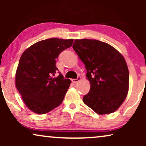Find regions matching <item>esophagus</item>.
<instances>
[{"instance_id":"obj_1","label":"esophagus","mask_w":146,"mask_h":146,"mask_svg":"<svg viewBox=\"0 0 146 146\" xmlns=\"http://www.w3.org/2000/svg\"><path fill=\"white\" fill-rule=\"evenodd\" d=\"M80 79H81V78H80V76H78V78L76 79H72V82L73 83H77L78 82H79L80 80Z\"/></svg>"}]
</instances>
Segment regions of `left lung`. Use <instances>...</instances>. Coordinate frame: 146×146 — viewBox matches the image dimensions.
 Returning a JSON list of instances; mask_svg holds the SVG:
<instances>
[{"label":"left lung","mask_w":146,"mask_h":146,"mask_svg":"<svg viewBox=\"0 0 146 146\" xmlns=\"http://www.w3.org/2000/svg\"><path fill=\"white\" fill-rule=\"evenodd\" d=\"M72 48L85 64L90 83L84 103L100 115L117 110L129 88V71L124 58L111 45L97 40L76 39Z\"/></svg>","instance_id":"left-lung-1"}]
</instances>
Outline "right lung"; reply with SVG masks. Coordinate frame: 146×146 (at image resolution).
<instances>
[{"label":"right lung","instance_id":"obj_1","mask_svg":"<svg viewBox=\"0 0 146 146\" xmlns=\"http://www.w3.org/2000/svg\"><path fill=\"white\" fill-rule=\"evenodd\" d=\"M73 39L49 38L34 44L24 52L16 72V87L33 112L46 113L62 102L70 85L56 66L60 54L72 45Z\"/></svg>","mask_w":146,"mask_h":146}]
</instances>
